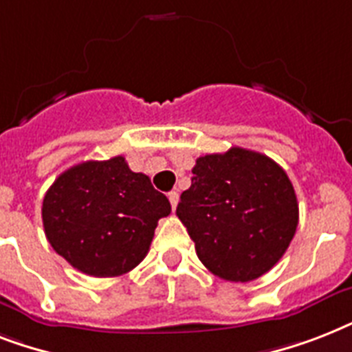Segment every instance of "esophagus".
<instances>
[{
    "mask_svg": "<svg viewBox=\"0 0 352 352\" xmlns=\"http://www.w3.org/2000/svg\"><path fill=\"white\" fill-rule=\"evenodd\" d=\"M168 199H170L171 208L175 210L177 208V203H179V193H177V192H170V193H168Z\"/></svg>",
    "mask_w": 352,
    "mask_h": 352,
    "instance_id": "34e87169",
    "label": "esophagus"
}]
</instances>
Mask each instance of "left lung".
<instances>
[{
  "mask_svg": "<svg viewBox=\"0 0 352 352\" xmlns=\"http://www.w3.org/2000/svg\"><path fill=\"white\" fill-rule=\"evenodd\" d=\"M177 215L199 259L226 281H252L281 259L298 226L289 175L267 155L243 148L199 157Z\"/></svg>",
  "mask_w": 352,
  "mask_h": 352,
  "instance_id": "8db88e82",
  "label": "left lung"
}]
</instances>
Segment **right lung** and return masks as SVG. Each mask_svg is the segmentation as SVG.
Returning a JSON list of instances; mask_svg holds the SVG:
<instances>
[{
    "label": "right lung",
    "mask_w": 352,
    "mask_h": 352,
    "mask_svg": "<svg viewBox=\"0 0 352 352\" xmlns=\"http://www.w3.org/2000/svg\"><path fill=\"white\" fill-rule=\"evenodd\" d=\"M170 201L124 157L87 160L47 190L41 219L47 241L76 270L115 278L142 261Z\"/></svg>",
    "instance_id": "1"
}]
</instances>
